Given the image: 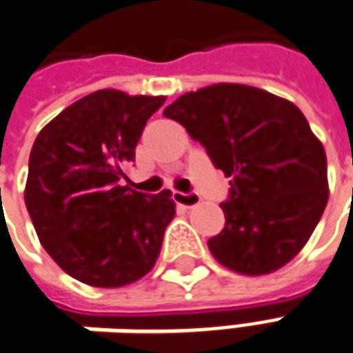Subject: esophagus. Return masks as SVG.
I'll use <instances>...</instances> for the list:
<instances>
[{
	"mask_svg": "<svg viewBox=\"0 0 353 353\" xmlns=\"http://www.w3.org/2000/svg\"><path fill=\"white\" fill-rule=\"evenodd\" d=\"M172 199L176 201L179 207H185V209H193L201 203V197L197 193H181V191H174Z\"/></svg>",
	"mask_w": 353,
	"mask_h": 353,
	"instance_id": "esophagus-1",
	"label": "esophagus"
}]
</instances>
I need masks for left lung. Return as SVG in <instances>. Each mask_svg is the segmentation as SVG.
Wrapping results in <instances>:
<instances>
[{
	"mask_svg": "<svg viewBox=\"0 0 353 353\" xmlns=\"http://www.w3.org/2000/svg\"><path fill=\"white\" fill-rule=\"evenodd\" d=\"M199 140L230 181L225 228L209 238L214 260L265 275L309 242L328 203L326 152L297 105L242 83L183 93L164 109Z\"/></svg>",
	"mask_w": 353,
	"mask_h": 353,
	"instance_id": "left-lung-1",
	"label": "left lung"
}]
</instances>
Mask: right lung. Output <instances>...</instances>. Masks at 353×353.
Listing matches in <instances>:
<instances>
[{"label":"right lung","instance_id":"obj_1","mask_svg":"<svg viewBox=\"0 0 353 353\" xmlns=\"http://www.w3.org/2000/svg\"><path fill=\"white\" fill-rule=\"evenodd\" d=\"M164 95L99 90L66 107L39 132L25 205L50 258L92 287H123L148 274L176 214L172 193L121 185L146 121Z\"/></svg>","mask_w":353,"mask_h":353}]
</instances>
